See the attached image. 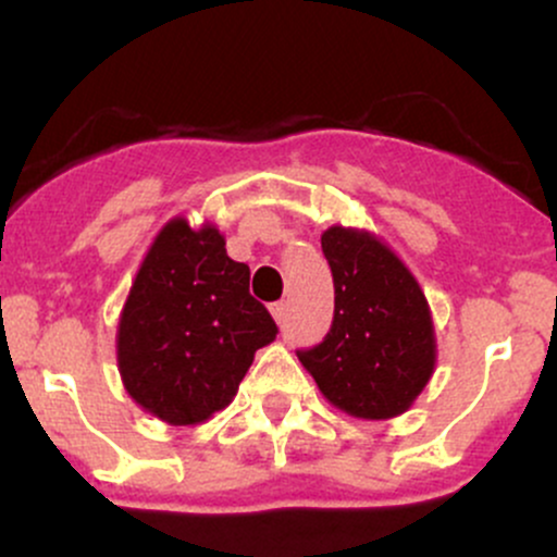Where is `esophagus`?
Segmentation results:
<instances>
[{"label":"esophagus","mask_w":557,"mask_h":557,"mask_svg":"<svg viewBox=\"0 0 557 557\" xmlns=\"http://www.w3.org/2000/svg\"><path fill=\"white\" fill-rule=\"evenodd\" d=\"M270 311H272L274 322L285 324V319H287V304H285V300H277V304H272Z\"/></svg>","instance_id":"34e87169"}]
</instances>
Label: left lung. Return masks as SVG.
Segmentation results:
<instances>
[{
    "mask_svg": "<svg viewBox=\"0 0 557 557\" xmlns=\"http://www.w3.org/2000/svg\"><path fill=\"white\" fill-rule=\"evenodd\" d=\"M322 251L335 283V317L322 343L296 350L298 361L350 417H398L437 361L430 304L408 267L367 230H324Z\"/></svg>",
    "mask_w": 557,
    "mask_h": 557,
    "instance_id": "left-lung-1",
    "label": "left lung"
}]
</instances>
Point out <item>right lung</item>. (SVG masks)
Segmentation results:
<instances>
[{
    "mask_svg": "<svg viewBox=\"0 0 557 557\" xmlns=\"http://www.w3.org/2000/svg\"><path fill=\"white\" fill-rule=\"evenodd\" d=\"M248 280L214 225L175 216L159 230L117 327L120 376L144 411L188 426L235 398L253 354L277 335Z\"/></svg>",
    "mask_w": 557,
    "mask_h": 557,
    "instance_id": "right-lung-1",
    "label": "right lung"
}]
</instances>
